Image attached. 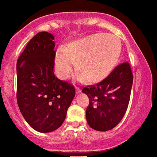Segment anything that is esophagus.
Listing matches in <instances>:
<instances>
[{
	"instance_id": "34e87169",
	"label": "esophagus",
	"mask_w": 157,
	"mask_h": 157,
	"mask_svg": "<svg viewBox=\"0 0 157 157\" xmlns=\"http://www.w3.org/2000/svg\"><path fill=\"white\" fill-rule=\"evenodd\" d=\"M75 88H76V93H77V94H78V93L81 92V89H80L79 87H78V86H75Z\"/></svg>"
}]
</instances>
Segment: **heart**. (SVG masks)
Segmentation results:
<instances>
[{"instance_id":"obj_1","label":"heart","mask_w":157,"mask_h":157,"mask_svg":"<svg viewBox=\"0 0 157 157\" xmlns=\"http://www.w3.org/2000/svg\"><path fill=\"white\" fill-rule=\"evenodd\" d=\"M121 51V42L116 36L94 33L72 41L67 49H58L55 67L58 77L67 79L73 73L75 63L80 78L96 83L109 75L116 67Z\"/></svg>"}]
</instances>
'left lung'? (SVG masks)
Wrapping results in <instances>:
<instances>
[{"label": "left lung", "mask_w": 157, "mask_h": 157, "mask_svg": "<svg viewBox=\"0 0 157 157\" xmlns=\"http://www.w3.org/2000/svg\"><path fill=\"white\" fill-rule=\"evenodd\" d=\"M133 75L128 62L121 63L103 81L83 87L89 98L86 121L99 132L111 130L121 121L128 109Z\"/></svg>", "instance_id": "obj_1"}]
</instances>
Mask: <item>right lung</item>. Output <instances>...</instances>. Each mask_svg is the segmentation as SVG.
Segmentation results:
<instances>
[{
  "instance_id": "add662e5",
  "label": "right lung",
  "mask_w": 157,
  "mask_h": 157,
  "mask_svg": "<svg viewBox=\"0 0 157 157\" xmlns=\"http://www.w3.org/2000/svg\"><path fill=\"white\" fill-rule=\"evenodd\" d=\"M54 37L40 32L17 62V101L23 117L39 132H51L64 122L75 95V86L55 77Z\"/></svg>"
}]
</instances>
